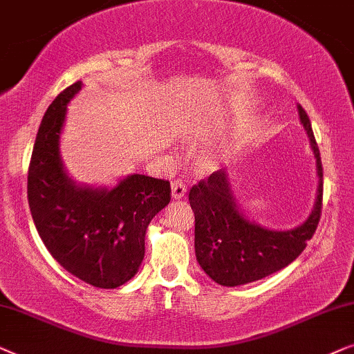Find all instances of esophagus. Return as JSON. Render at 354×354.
I'll use <instances>...</instances> for the list:
<instances>
[{
    "instance_id": "obj_1",
    "label": "esophagus",
    "mask_w": 354,
    "mask_h": 354,
    "mask_svg": "<svg viewBox=\"0 0 354 354\" xmlns=\"http://www.w3.org/2000/svg\"><path fill=\"white\" fill-rule=\"evenodd\" d=\"M186 185L183 181H173L171 183V197L174 201L176 199H183L186 194Z\"/></svg>"
}]
</instances>
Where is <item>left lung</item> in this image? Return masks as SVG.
Listing matches in <instances>:
<instances>
[{"instance_id": "8db88e82", "label": "left lung", "mask_w": 354, "mask_h": 354, "mask_svg": "<svg viewBox=\"0 0 354 354\" xmlns=\"http://www.w3.org/2000/svg\"><path fill=\"white\" fill-rule=\"evenodd\" d=\"M301 124L310 140L317 168V197L304 223L291 230H270L243 214L225 169L212 173L189 191L196 216L194 248L199 266L215 283L238 286L266 279L290 266L317 228L322 210L324 174L308 113L298 105Z\"/></svg>"}]
</instances>
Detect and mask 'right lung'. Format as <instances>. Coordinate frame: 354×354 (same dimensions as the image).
Here are the masks:
<instances>
[{"mask_svg":"<svg viewBox=\"0 0 354 354\" xmlns=\"http://www.w3.org/2000/svg\"><path fill=\"white\" fill-rule=\"evenodd\" d=\"M77 81L51 102L32 152L27 197L41 241L71 275L97 288H118L138 273L145 232L168 205V181L129 174L115 187L77 185L59 155L68 103L81 91Z\"/></svg>","mask_w":354,"mask_h":354,"instance_id":"1","label":"right lung"}]
</instances>
